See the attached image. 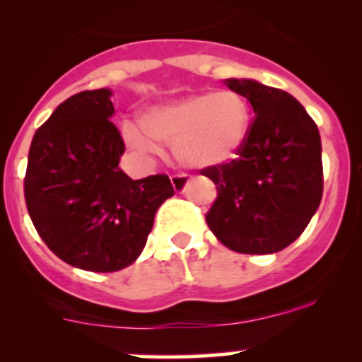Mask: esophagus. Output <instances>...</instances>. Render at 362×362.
Masks as SVG:
<instances>
[{
  "mask_svg": "<svg viewBox=\"0 0 362 362\" xmlns=\"http://www.w3.org/2000/svg\"><path fill=\"white\" fill-rule=\"evenodd\" d=\"M189 184V175L187 173H175L171 175V185H173L175 192H184Z\"/></svg>",
  "mask_w": 362,
  "mask_h": 362,
  "instance_id": "1",
  "label": "esophagus"
}]
</instances>
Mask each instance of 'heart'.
I'll return each mask as SVG.
<instances>
[{
    "label": "heart",
    "mask_w": 362,
    "mask_h": 362,
    "mask_svg": "<svg viewBox=\"0 0 362 362\" xmlns=\"http://www.w3.org/2000/svg\"><path fill=\"white\" fill-rule=\"evenodd\" d=\"M250 124L249 105L236 90L198 93L151 108L141 119L122 124L124 140L152 152L154 141L171 145L177 160L189 168L214 166L242 147Z\"/></svg>",
    "instance_id": "heart-1"
}]
</instances>
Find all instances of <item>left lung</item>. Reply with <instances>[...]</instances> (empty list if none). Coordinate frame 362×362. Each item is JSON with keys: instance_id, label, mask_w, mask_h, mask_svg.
I'll use <instances>...</instances> for the list:
<instances>
[{"instance_id": "1", "label": "left lung", "mask_w": 362, "mask_h": 362, "mask_svg": "<svg viewBox=\"0 0 362 362\" xmlns=\"http://www.w3.org/2000/svg\"><path fill=\"white\" fill-rule=\"evenodd\" d=\"M254 110L238 158L202 175L217 185L206 224L240 254H273L299 238L322 199V148L317 124L286 90L228 78Z\"/></svg>"}]
</instances>
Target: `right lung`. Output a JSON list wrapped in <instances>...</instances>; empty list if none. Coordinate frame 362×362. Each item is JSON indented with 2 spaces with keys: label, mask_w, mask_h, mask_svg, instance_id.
Wrapping results in <instances>:
<instances>
[{
  "label": "right lung",
  "mask_w": 362,
  "mask_h": 362,
  "mask_svg": "<svg viewBox=\"0 0 362 362\" xmlns=\"http://www.w3.org/2000/svg\"><path fill=\"white\" fill-rule=\"evenodd\" d=\"M110 96L82 90L63 101L36 129L24 177L40 238L68 264L98 273L136 261L156 211L175 194L168 175L133 180L119 168L126 145Z\"/></svg>",
  "instance_id": "right-lung-1"
}]
</instances>
